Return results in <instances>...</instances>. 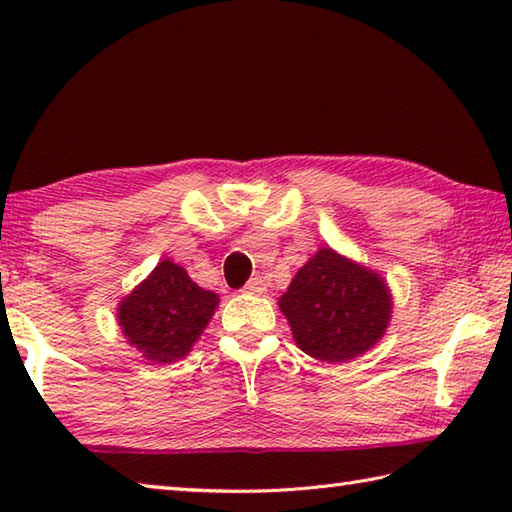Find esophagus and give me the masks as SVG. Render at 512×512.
<instances>
[{
    "instance_id": "1",
    "label": "esophagus",
    "mask_w": 512,
    "mask_h": 512,
    "mask_svg": "<svg viewBox=\"0 0 512 512\" xmlns=\"http://www.w3.org/2000/svg\"><path fill=\"white\" fill-rule=\"evenodd\" d=\"M244 291L246 293H264L266 291V280H264V277H259V275L250 277V280L246 282Z\"/></svg>"
}]
</instances>
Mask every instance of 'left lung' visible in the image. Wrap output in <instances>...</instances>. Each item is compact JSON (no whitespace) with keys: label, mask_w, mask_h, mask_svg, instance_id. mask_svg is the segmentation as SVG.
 Here are the masks:
<instances>
[{"label":"left lung","mask_w":512,"mask_h":512,"mask_svg":"<svg viewBox=\"0 0 512 512\" xmlns=\"http://www.w3.org/2000/svg\"><path fill=\"white\" fill-rule=\"evenodd\" d=\"M280 309L300 350L339 363L381 339L391 318V293L377 273L320 248L293 277Z\"/></svg>","instance_id":"8db88e82"}]
</instances>
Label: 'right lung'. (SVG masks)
Instances as JSON below:
<instances>
[{"label": "right lung", "mask_w": 512, "mask_h": 512, "mask_svg": "<svg viewBox=\"0 0 512 512\" xmlns=\"http://www.w3.org/2000/svg\"><path fill=\"white\" fill-rule=\"evenodd\" d=\"M216 293L189 280L185 268L164 259L131 296L119 305L117 318L126 339L153 363L185 357L210 323Z\"/></svg>", "instance_id": "right-lung-1"}]
</instances>
